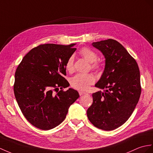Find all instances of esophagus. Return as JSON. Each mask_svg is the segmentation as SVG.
I'll use <instances>...</instances> for the list:
<instances>
[{"label": "esophagus", "instance_id": "esophagus-1", "mask_svg": "<svg viewBox=\"0 0 153 153\" xmlns=\"http://www.w3.org/2000/svg\"><path fill=\"white\" fill-rule=\"evenodd\" d=\"M79 95H80V96H81V95H85V94H86V93L84 92V91H79Z\"/></svg>", "mask_w": 153, "mask_h": 153}]
</instances>
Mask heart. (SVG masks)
Wrapping results in <instances>:
<instances>
[{
  "label": "heart",
  "mask_w": 153,
  "mask_h": 153,
  "mask_svg": "<svg viewBox=\"0 0 153 153\" xmlns=\"http://www.w3.org/2000/svg\"><path fill=\"white\" fill-rule=\"evenodd\" d=\"M80 54L89 62L92 63V68L96 70H99L101 68V64L97 62V54L91 48L84 47L79 51ZM73 57L70 56L65 64V69L68 71H72L73 69ZM95 82V77L92 74H82L79 73L74 75L71 79V84L72 87L79 90H86L90 85Z\"/></svg>",
  "instance_id": "obj_1"
}]
</instances>
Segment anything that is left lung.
<instances>
[{
	"label": "left lung",
	"instance_id": "1",
	"mask_svg": "<svg viewBox=\"0 0 153 153\" xmlns=\"http://www.w3.org/2000/svg\"><path fill=\"white\" fill-rule=\"evenodd\" d=\"M105 58V68L95 85L99 91L92 94L87 110L88 120L95 127L112 130L128 120L141 95L140 73L136 61L116 40L94 42Z\"/></svg>",
	"mask_w": 153,
	"mask_h": 153
}]
</instances>
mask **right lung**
<instances>
[{
    "label": "right lung",
    "instance_id": "1",
    "mask_svg": "<svg viewBox=\"0 0 153 153\" xmlns=\"http://www.w3.org/2000/svg\"><path fill=\"white\" fill-rule=\"evenodd\" d=\"M75 44H43L26 54L15 73L14 94L25 118L36 127L50 130L64 121L70 106L79 97L69 88L65 64Z\"/></svg>",
    "mask_w": 153,
    "mask_h": 153
}]
</instances>
